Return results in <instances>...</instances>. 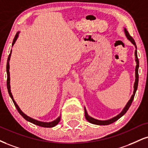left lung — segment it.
<instances>
[{
  "mask_svg": "<svg viewBox=\"0 0 148 148\" xmlns=\"http://www.w3.org/2000/svg\"><path fill=\"white\" fill-rule=\"evenodd\" d=\"M124 30H125V33L126 36H127V38L129 39V40H130V41L132 42L133 44H134V45H135V47H136V42H135L134 40L133 39L132 37L130 35L129 32H128L127 31V29H126L125 28L124 29ZM135 58H136L135 60H136V69H135V72H135V74H136V79H135V83H134V92H133L132 96L131 97V99H130L129 101H128V103H127V105H126L125 108H124V109L123 110V111L120 114H119L117 115L116 116L114 117V118H112V119H109V120H107V121H100V120H97V119H95L92 118V117H91V116H90L88 114V113H87L86 110H85V119H86L89 122L91 123H92V124H95V125H110V124L112 123L115 122L116 121H117L118 119H120L121 117L122 116H123L126 112H127V111L128 110V109L130 108V107L133 100H134L135 93H136L137 88H138V67H139V61H138V56H137L136 49L135 50Z\"/></svg>",
  "mask_w": 148,
  "mask_h": 148,
  "instance_id": "8db88e82",
  "label": "left lung"
}]
</instances>
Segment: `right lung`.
Instances as JSON below:
<instances>
[{
  "instance_id": "obj_1",
  "label": "right lung",
  "mask_w": 148,
  "mask_h": 148,
  "mask_svg": "<svg viewBox=\"0 0 148 148\" xmlns=\"http://www.w3.org/2000/svg\"><path fill=\"white\" fill-rule=\"evenodd\" d=\"M18 33L19 32H18L16 34L15 37H14V40H13V42H12V46H13L14 44L15 43V42H16V40L18 36ZM11 52H12V51H11ZM10 56H11V53H10V55H9L8 58V63H7V74H8V79H7V87H8V90L9 94H10V97L12 98V101H13V102H14V106H15L16 108V109H17L18 112L20 113V114L25 119V120H27V121H29L30 123H34V124H35V125L40 126V127H54L55 125H56L57 124H58V123H59L60 120V116L58 117V119H56V120L54 121H52V122L46 123V122L39 121L35 120V119H32L31 117L28 116H27L26 114H25L23 113L22 111H21L20 108H19V107L18 106V105L16 104V103L15 102V101L14 100L13 96H12V94L11 93V90H10V63H9V61H10Z\"/></svg>"
}]
</instances>
